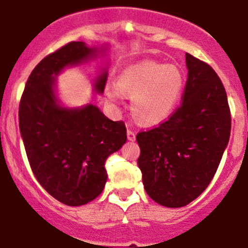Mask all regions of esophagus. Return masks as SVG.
<instances>
[{"instance_id":"1","label":"esophagus","mask_w":248,"mask_h":248,"mask_svg":"<svg viewBox=\"0 0 248 248\" xmlns=\"http://www.w3.org/2000/svg\"><path fill=\"white\" fill-rule=\"evenodd\" d=\"M127 138H128L129 141H134L136 140V133L132 129H128L127 131Z\"/></svg>"}]
</instances>
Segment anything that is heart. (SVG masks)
I'll return each mask as SVG.
<instances>
[{
	"label": "heart",
	"mask_w": 248,
	"mask_h": 248,
	"mask_svg": "<svg viewBox=\"0 0 248 248\" xmlns=\"http://www.w3.org/2000/svg\"><path fill=\"white\" fill-rule=\"evenodd\" d=\"M184 87V78L174 65L143 60L124 68L116 82H107L104 97L117 107L124 95L131 97V111L137 121L154 126L166 121L177 107Z\"/></svg>",
	"instance_id": "heart-1"
}]
</instances>
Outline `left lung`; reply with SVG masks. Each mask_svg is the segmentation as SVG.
I'll list each match as a JSON object with an SVG mask.
<instances>
[{
	"label": "left lung",
	"instance_id": "1",
	"mask_svg": "<svg viewBox=\"0 0 248 248\" xmlns=\"http://www.w3.org/2000/svg\"><path fill=\"white\" fill-rule=\"evenodd\" d=\"M185 63L182 105L157 128L137 136L144 189L155 202L170 208L186 206L206 190L232 129L227 93L216 71L189 53Z\"/></svg>",
	"mask_w": 248,
	"mask_h": 248
}]
</instances>
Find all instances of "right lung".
Here are the masks:
<instances>
[{"instance_id": "right-lung-1", "label": "right lung", "mask_w": 248, "mask_h": 248, "mask_svg": "<svg viewBox=\"0 0 248 248\" xmlns=\"http://www.w3.org/2000/svg\"><path fill=\"white\" fill-rule=\"evenodd\" d=\"M109 48L68 43L36 65L21 95L19 128L30 167L42 188L64 205H86L102 194L105 160L127 140L124 122L111 121L91 103L64 107L57 92V78L66 68L97 59ZM107 78L104 66L92 83L95 93L103 94Z\"/></svg>"}]
</instances>
